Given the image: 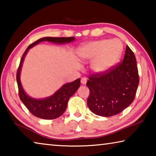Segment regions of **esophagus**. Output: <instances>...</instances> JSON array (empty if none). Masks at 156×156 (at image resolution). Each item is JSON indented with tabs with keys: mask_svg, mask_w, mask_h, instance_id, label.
Wrapping results in <instances>:
<instances>
[{
	"mask_svg": "<svg viewBox=\"0 0 156 156\" xmlns=\"http://www.w3.org/2000/svg\"><path fill=\"white\" fill-rule=\"evenodd\" d=\"M87 80L86 78L83 77V78H81V83L83 84H85L87 83Z\"/></svg>",
	"mask_w": 156,
	"mask_h": 156,
	"instance_id": "obj_1",
	"label": "esophagus"
}]
</instances>
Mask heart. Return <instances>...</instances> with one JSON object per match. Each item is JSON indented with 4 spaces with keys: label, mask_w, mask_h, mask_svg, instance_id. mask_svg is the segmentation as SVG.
Masks as SVG:
<instances>
[{
    "label": "heart",
    "mask_w": 156,
    "mask_h": 156,
    "mask_svg": "<svg viewBox=\"0 0 156 156\" xmlns=\"http://www.w3.org/2000/svg\"><path fill=\"white\" fill-rule=\"evenodd\" d=\"M123 46L119 39L99 40L89 42L78 49L80 58L85 61H91V67L98 73L109 72L118 62L122 55Z\"/></svg>",
    "instance_id": "heart-1"
}]
</instances>
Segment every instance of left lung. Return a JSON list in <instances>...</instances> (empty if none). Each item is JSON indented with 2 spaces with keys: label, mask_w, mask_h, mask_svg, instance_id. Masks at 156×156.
Masks as SVG:
<instances>
[{
  "label": "left lung",
  "mask_w": 156,
  "mask_h": 156,
  "mask_svg": "<svg viewBox=\"0 0 156 156\" xmlns=\"http://www.w3.org/2000/svg\"><path fill=\"white\" fill-rule=\"evenodd\" d=\"M139 84L136 56L126 46L122 62L109 72L89 77L87 106L96 115L109 117L122 112L135 98Z\"/></svg>",
  "instance_id": "obj_1"
}]
</instances>
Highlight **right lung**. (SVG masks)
Instances as JSON below:
<instances>
[{
  "instance_id": "1",
  "label": "right lung",
  "mask_w": 156,
  "mask_h": 156,
  "mask_svg": "<svg viewBox=\"0 0 156 156\" xmlns=\"http://www.w3.org/2000/svg\"><path fill=\"white\" fill-rule=\"evenodd\" d=\"M75 40L74 37H44L31 43L23 55L19 67L16 73V80L18 87L19 98L30 112L36 117L45 120H53L60 117L65 112L67 107V102L71 97L78 90L80 85V79H76L72 83H67L60 88L51 96L44 99H35L27 96L23 90L20 80V74L23 60L28 50L36 45L41 42L48 41L58 44H64L72 42Z\"/></svg>"
}]
</instances>
